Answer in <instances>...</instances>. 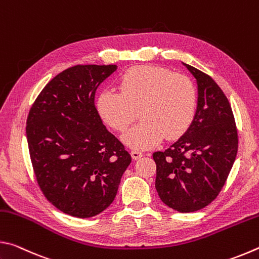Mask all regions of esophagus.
<instances>
[{
    "label": "esophagus",
    "instance_id": "obj_1",
    "mask_svg": "<svg viewBox=\"0 0 259 259\" xmlns=\"http://www.w3.org/2000/svg\"><path fill=\"white\" fill-rule=\"evenodd\" d=\"M131 156H133V159L136 160H139L140 157L143 156V153L142 152H138V151H131Z\"/></svg>",
    "mask_w": 259,
    "mask_h": 259
}]
</instances>
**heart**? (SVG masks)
Instances as JSON below:
<instances>
[{
  "mask_svg": "<svg viewBox=\"0 0 259 259\" xmlns=\"http://www.w3.org/2000/svg\"><path fill=\"white\" fill-rule=\"evenodd\" d=\"M119 87L120 93L102 91L96 106L105 123L120 133L129 128L139 109L143 120L123 136L124 143L134 150H150L164 137H181L194 120L198 95L185 75L140 65L123 73Z\"/></svg>",
  "mask_w": 259,
  "mask_h": 259,
  "instance_id": "heart-1",
  "label": "heart"
}]
</instances>
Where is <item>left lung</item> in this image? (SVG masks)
I'll list each match as a JSON object with an SVG mask.
<instances>
[{"instance_id": "left-lung-1", "label": "left lung", "mask_w": 259, "mask_h": 259, "mask_svg": "<svg viewBox=\"0 0 259 259\" xmlns=\"http://www.w3.org/2000/svg\"><path fill=\"white\" fill-rule=\"evenodd\" d=\"M198 83V107L188 130L163 152L153 154L155 188L162 202L194 212L217 198L238 153V130L229 99L211 77L184 64Z\"/></svg>"}]
</instances>
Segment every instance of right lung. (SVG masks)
Returning a JSON list of instances; mask_svg holds the SVG:
<instances>
[{
    "instance_id": "obj_1",
    "label": "right lung",
    "mask_w": 259,
    "mask_h": 259,
    "mask_svg": "<svg viewBox=\"0 0 259 259\" xmlns=\"http://www.w3.org/2000/svg\"><path fill=\"white\" fill-rule=\"evenodd\" d=\"M116 65H76L56 75L35 99L26 122L38 186L57 209L78 218L104 211L131 156L103 124L95 94Z\"/></svg>"
}]
</instances>
